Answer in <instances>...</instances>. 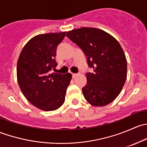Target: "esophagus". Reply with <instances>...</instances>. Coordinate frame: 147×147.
<instances>
[{"label": "esophagus", "instance_id": "obj_1", "mask_svg": "<svg viewBox=\"0 0 147 147\" xmlns=\"http://www.w3.org/2000/svg\"><path fill=\"white\" fill-rule=\"evenodd\" d=\"M72 78H75V77H76L77 75H78V74H76V73H72Z\"/></svg>", "mask_w": 147, "mask_h": 147}]
</instances>
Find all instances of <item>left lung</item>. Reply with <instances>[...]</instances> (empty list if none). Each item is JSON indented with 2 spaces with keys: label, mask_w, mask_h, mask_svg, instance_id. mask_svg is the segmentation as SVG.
Returning a JSON list of instances; mask_svg holds the SVG:
<instances>
[{
  "label": "left lung",
  "mask_w": 147,
  "mask_h": 147,
  "mask_svg": "<svg viewBox=\"0 0 147 147\" xmlns=\"http://www.w3.org/2000/svg\"><path fill=\"white\" fill-rule=\"evenodd\" d=\"M66 36L80 47L88 67L87 84L82 88L84 98L90 105L105 106L119 94L127 79V63L120 44L105 31L82 28L69 31Z\"/></svg>",
  "instance_id": "1"
}]
</instances>
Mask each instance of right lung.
<instances>
[{
	"instance_id": "right-lung-1",
	"label": "right lung",
	"mask_w": 147,
	"mask_h": 147,
	"mask_svg": "<svg viewBox=\"0 0 147 147\" xmlns=\"http://www.w3.org/2000/svg\"><path fill=\"white\" fill-rule=\"evenodd\" d=\"M66 32L38 35L24 46L17 63V78L22 92L36 107L53 111L63 105L70 73H52L57 63V47Z\"/></svg>"
}]
</instances>
